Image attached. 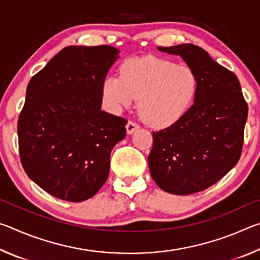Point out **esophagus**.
I'll list each match as a JSON object with an SVG mask.
<instances>
[{
    "instance_id": "1",
    "label": "esophagus",
    "mask_w": 260,
    "mask_h": 260,
    "mask_svg": "<svg viewBox=\"0 0 260 260\" xmlns=\"http://www.w3.org/2000/svg\"><path fill=\"white\" fill-rule=\"evenodd\" d=\"M139 128V125L136 124L135 121L133 120H128L126 125V131H127V134H133L134 132Z\"/></svg>"
}]
</instances>
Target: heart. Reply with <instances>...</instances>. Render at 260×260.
I'll return each mask as SVG.
<instances>
[{"instance_id":"b5f03b06","label":"heart","mask_w":260,"mask_h":260,"mask_svg":"<svg viewBox=\"0 0 260 260\" xmlns=\"http://www.w3.org/2000/svg\"><path fill=\"white\" fill-rule=\"evenodd\" d=\"M199 91V78L186 65L155 56L125 60L119 77H108L103 96L110 109L120 111L139 99L142 120L153 128L174 125L191 107Z\"/></svg>"}]
</instances>
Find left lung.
I'll use <instances>...</instances> for the list:
<instances>
[{
	"label": "left lung",
	"instance_id": "left-lung-1",
	"mask_svg": "<svg viewBox=\"0 0 260 260\" xmlns=\"http://www.w3.org/2000/svg\"><path fill=\"white\" fill-rule=\"evenodd\" d=\"M158 49L182 57L199 78V91L181 119L152 132L151 177L162 190L175 195L203 191L239 161L248 103L235 74L201 47L183 43Z\"/></svg>",
	"mask_w": 260,
	"mask_h": 260
}]
</instances>
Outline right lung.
Masks as SVG:
<instances>
[{"label":"right lung","instance_id":"obj_1","mask_svg":"<svg viewBox=\"0 0 260 260\" xmlns=\"http://www.w3.org/2000/svg\"><path fill=\"white\" fill-rule=\"evenodd\" d=\"M110 46H70L30 79L19 114L26 174L59 200L82 202L107 181L110 153L127 120L101 110L103 83L118 58Z\"/></svg>","mask_w":260,"mask_h":260}]
</instances>
